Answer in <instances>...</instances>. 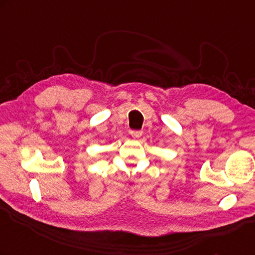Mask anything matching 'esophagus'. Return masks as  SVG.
<instances>
[{"mask_svg":"<svg viewBox=\"0 0 255 255\" xmlns=\"http://www.w3.org/2000/svg\"><path fill=\"white\" fill-rule=\"evenodd\" d=\"M130 134H131L132 138L137 139V138L141 137L142 131H141V130H131V131H130Z\"/></svg>","mask_w":255,"mask_h":255,"instance_id":"obj_1","label":"esophagus"}]
</instances>
